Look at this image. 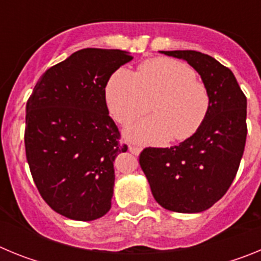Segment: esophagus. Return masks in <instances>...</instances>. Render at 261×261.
<instances>
[{
  "label": "esophagus",
  "instance_id": "34e87169",
  "mask_svg": "<svg viewBox=\"0 0 261 261\" xmlns=\"http://www.w3.org/2000/svg\"><path fill=\"white\" fill-rule=\"evenodd\" d=\"M129 151L132 154H135V155H138V154L141 153V149L138 146H130V145H129Z\"/></svg>",
  "mask_w": 261,
  "mask_h": 261
}]
</instances>
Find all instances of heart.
<instances>
[{
	"label": "heart",
	"instance_id": "b5f03b06",
	"mask_svg": "<svg viewBox=\"0 0 261 261\" xmlns=\"http://www.w3.org/2000/svg\"><path fill=\"white\" fill-rule=\"evenodd\" d=\"M154 98L153 115L126 130V137L140 144L162 145L174 138L192 137L209 112V93L196 80L192 68L167 57L147 60L137 73L119 69L106 86V103L111 116L129 125L145 114Z\"/></svg>",
	"mask_w": 261,
	"mask_h": 261
}]
</instances>
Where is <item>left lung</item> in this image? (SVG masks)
<instances>
[{
    "label": "left lung",
    "instance_id": "obj_1",
    "mask_svg": "<svg viewBox=\"0 0 261 261\" xmlns=\"http://www.w3.org/2000/svg\"><path fill=\"white\" fill-rule=\"evenodd\" d=\"M187 61L201 77L211 105L201 128L171 147H146L140 166L154 199L167 211L200 213L227 192L247 137V98L229 68L196 50H162Z\"/></svg>",
    "mask_w": 261,
    "mask_h": 261
}]
</instances>
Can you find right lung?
Here are the masks:
<instances>
[{"label": "right lung", "instance_id": "add662e5", "mask_svg": "<svg viewBox=\"0 0 261 261\" xmlns=\"http://www.w3.org/2000/svg\"><path fill=\"white\" fill-rule=\"evenodd\" d=\"M133 57L85 48L48 69L26 105L27 162L39 193L55 212L93 221L111 209L114 162L126 151L108 115L106 86Z\"/></svg>", "mask_w": 261, "mask_h": 261}]
</instances>
